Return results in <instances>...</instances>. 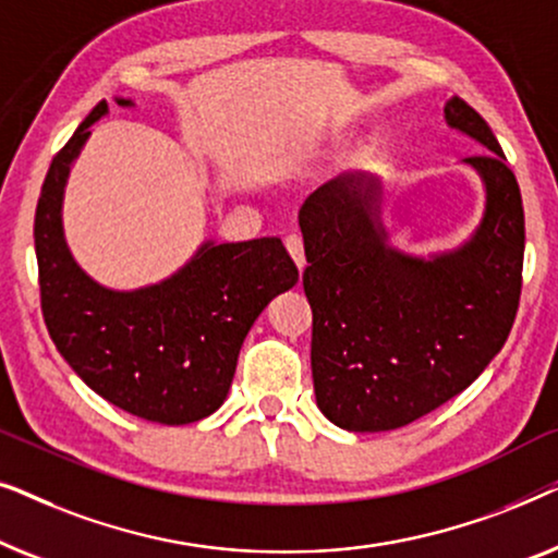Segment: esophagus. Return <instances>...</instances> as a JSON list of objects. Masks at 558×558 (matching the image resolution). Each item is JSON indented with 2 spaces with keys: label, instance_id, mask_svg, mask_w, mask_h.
Segmentation results:
<instances>
[{
  "label": "esophagus",
  "instance_id": "34e87169",
  "mask_svg": "<svg viewBox=\"0 0 558 558\" xmlns=\"http://www.w3.org/2000/svg\"><path fill=\"white\" fill-rule=\"evenodd\" d=\"M284 243H287V251H289V256L294 258V264H296V269H304V266H307V258H304V246H302V239L296 233H289L287 239H284Z\"/></svg>",
  "mask_w": 558,
  "mask_h": 558
}]
</instances>
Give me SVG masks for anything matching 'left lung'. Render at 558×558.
Instances as JSON below:
<instances>
[{
  "label": "left lung",
  "mask_w": 558,
  "mask_h": 558,
  "mask_svg": "<svg viewBox=\"0 0 558 558\" xmlns=\"http://www.w3.org/2000/svg\"><path fill=\"white\" fill-rule=\"evenodd\" d=\"M449 129L487 151L462 159L485 190L452 248L409 254L384 223V180L345 172L300 210L317 407L348 432H391L464 391L506 345L525 248L521 190L493 129L452 96Z\"/></svg>",
  "instance_id": "obj_1"
}]
</instances>
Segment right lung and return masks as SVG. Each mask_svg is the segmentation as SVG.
<instances>
[{"label": "right lung", "instance_id": "1", "mask_svg": "<svg viewBox=\"0 0 558 558\" xmlns=\"http://www.w3.org/2000/svg\"><path fill=\"white\" fill-rule=\"evenodd\" d=\"M121 109L132 98H113ZM101 101L52 159L35 210V254L45 325L83 384L129 414L180 426L223 407L243 340L300 271L277 235L239 243L205 239L170 277L136 289L96 281L65 241L63 201Z\"/></svg>", "mask_w": 558, "mask_h": 558}]
</instances>
